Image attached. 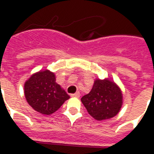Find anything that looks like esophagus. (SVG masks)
I'll use <instances>...</instances> for the list:
<instances>
[{
    "label": "esophagus",
    "instance_id": "1",
    "mask_svg": "<svg viewBox=\"0 0 154 154\" xmlns=\"http://www.w3.org/2000/svg\"><path fill=\"white\" fill-rule=\"evenodd\" d=\"M71 97H77V98H78V97H80V92H79V91H77V92H76V93L72 94V95H71Z\"/></svg>",
    "mask_w": 154,
    "mask_h": 154
}]
</instances>
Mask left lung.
Here are the masks:
<instances>
[{
  "mask_svg": "<svg viewBox=\"0 0 154 154\" xmlns=\"http://www.w3.org/2000/svg\"><path fill=\"white\" fill-rule=\"evenodd\" d=\"M81 100L90 116L97 120H104L119 113L123 104V94L118 85L110 78H97L90 92Z\"/></svg>",
  "mask_w": 154,
  "mask_h": 154,
  "instance_id": "obj_1",
  "label": "left lung"
}]
</instances>
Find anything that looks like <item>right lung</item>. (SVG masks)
<instances>
[{"mask_svg": "<svg viewBox=\"0 0 154 154\" xmlns=\"http://www.w3.org/2000/svg\"><path fill=\"white\" fill-rule=\"evenodd\" d=\"M25 97L36 111L49 116L54 113L70 97L56 82V77L49 70L35 72L25 82Z\"/></svg>", "mask_w": 154, "mask_h": 154, "instance_id": "right-lung-1", "label": "right lung"}]
</instances>
